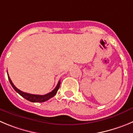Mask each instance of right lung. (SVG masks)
Returning <instances> with one entry per match:
<instances>
[{
	"mask_svg": "<svg viewBox=\"0 0 133 133\" xmlns=\"http://www.w3.org/2000/svg\"><path fill=\"white\" fill-rule=\"evenodd\" d=\"M8 80H9L10 83L11 85H12V87H13V89H14V90H16V91L17 92L19 95H21L22 97H23L25 99H26V100L31 102H45L46 101V100H49L50 98H52L53 96H55L56 94L57 93V91H58V90L59 89V86H60V81H59L55 89H54L52 91L48 93V94H46V95H31V94H29V93L24 92L22 91V90L17 89V88L15 87V85L13 84L12 81H11L8 74Z\"/></svg>",
	"mask_w": 133,
	"mask_h": 133,
	"instance_id": "right-lung-1",
	"label": "right lung"
}]
</instances>
